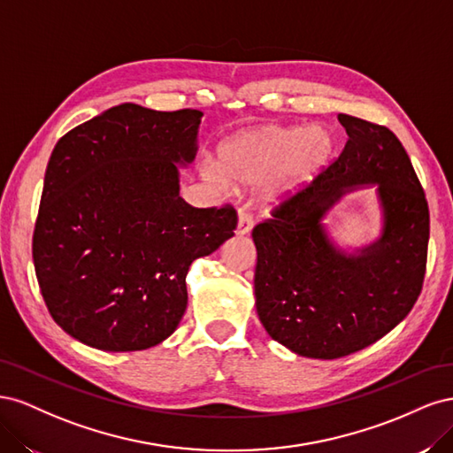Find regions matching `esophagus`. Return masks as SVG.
<instances>
[{
  "label": "esophagus",
  "instance_id": "34e87169",
  "mask_svg": "<svg viewBox=\"0 0 453 453\" xmlns=\"http://www.w3.org/2000/svg\"><path fill=\"white\" fill-rule=\"evenodd\" d=\"M253 228V215L250 211H240V217H238V226H236V234L238 236H245L250 234Z\"/></svg>",
  "mask_w": 453,
  "mask_h": 453
}]
</instances>
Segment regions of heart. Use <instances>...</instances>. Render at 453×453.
<instances>
[{
    "label": "heart",
    "mask_w": 453,
    "mask_h": 453,
    "mask_svg": "<svg viewBox=\"0 0 453 453\" xmlns=\"http://www.w3.org/2000/svg\"><path fill=\"white\" fill-rule=\"evenodd\" d=\"M333 153L321 128L265 125L243 130L217 149V164L205 162L203 175L217 187H250L266 180L268 202L289 198L318 175Z\"/></svg>",
    "instance_id": "obj_1"
}]
</instances>
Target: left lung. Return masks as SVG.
Listing matches in <instances>:
<instances>
[{"instance_id":"8db88e82","label":"left lung","mask_w":453,"mask_h":453,"mask_svg":"<svg viewBox=\"0 0 453 453\" xmlns=\"http://www.w3.org/2000/svg\"><path fill=\"white\" fill-rule=\"evenodd\" d=\"M340 157L253 228L255 306L266 333L311 359H338L386 336L414 308L429 245V205L396 135L338 115ZM376 184L382 236L348 254L327 238L326 211L357 186Z\"/></svg>"}]
</instances>
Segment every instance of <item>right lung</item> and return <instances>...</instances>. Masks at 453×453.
Returning <instances> with one entry per match:
<instances>
[{
	"mask_svg": "<svg viewBox=\"0 0 453 453\" xmlns=\"http://www.w3.org/2000/svg\"><path fill=\"white\" fill-rule=\"evenodd\" d=\"M202 111L107 109L58 140L32 255L52 319L102 351L166 340L187 310V272L234 236L236 210L193 208L180 168L196 157Z\"/></svg>",
	"mask_w": 453,
	"mask_h": 453,
	"instance_id": "obj_1",
	"label": "right lung"
}]
</instances>
